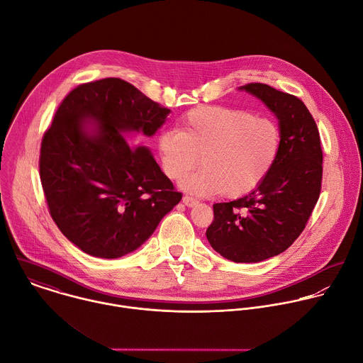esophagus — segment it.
<instances>
[{"instance_id":"esophagus-1","label":"esophagus","mask_w":363,"mask_h":363,"mask_svg":"<svg viewBox=\"0 0 363 363\" xmlns=\"http://www.w3.org/2000/svg\"><path fill=\"white\" fill-rule=\"evenodd\" d=\"M182 202H184L186 206L191 208V206H195L199 201H198L196 198H192V196H189V195H185V196L182 198Z\"/></svg>"}]
</instances>
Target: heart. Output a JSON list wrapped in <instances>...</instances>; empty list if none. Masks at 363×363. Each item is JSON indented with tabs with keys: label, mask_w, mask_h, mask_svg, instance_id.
I'll return each mask as SVG.
<instances>
[{
	"label": "heart",
	"mask_w": 363,
	"mask_h": 363,
	"mask_svg": "<svg viewBox=\"0 0 363 363\" xmlns=\"http://www.w3.org/2000/svg\"><path fill=\"white\" fill-rule=\"evenodd\" d=\"M281 134L266 117L220 106L191 110L179 128L158 135L164 172L179 179L201 162L205 168L182 179L198 195L219 194L236 198L255 189L273 168Z\"/></svg>",
	"instance_id": "heart-1"
}]
</instances>
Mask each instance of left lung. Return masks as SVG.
Returning <instances> with one entry per match:
<instances>
[{
    "label": "left lung",
    "mask_w": 363,
    "mask_h": 363,
    "mask_svg": "<svg viewBox=\"0 0 363 363\" xmlns=\"http://www.w3.org/2000/svg\"><path fill=\"white\" fill-rule=\"evenodd\" d=\"M280 121L277 160L249 195L213 205L206 229L211 246L236 263H259L287 250L303 233L323 184V148L317 123L297 96L264 83H247Z\"/></svg>",
    "instance_id": "left-lung-1"
}]
</instances>
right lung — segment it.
Returning <instances> with one entry per match:
<instances>
[{
    "label": "right lung",
    "instance_id": "right-lung-1",
    "mask_svg": "<svg viewBox=\"0 0 363 363\" xmlns=\"http://www.w3.org/2000/svg\"><path fill=\"white\" fill-rule=\"evenodd\" d=\"M168 113L118 77L82 83L59 104L42 137L39 177L53 222L84 253L135 250L181 201L150 151L124 135H152ZM84 119L99 123L94 133Z\"/></svg>",
    "mask_w": 363,
    "mask_h": 363
}]
</instances>
